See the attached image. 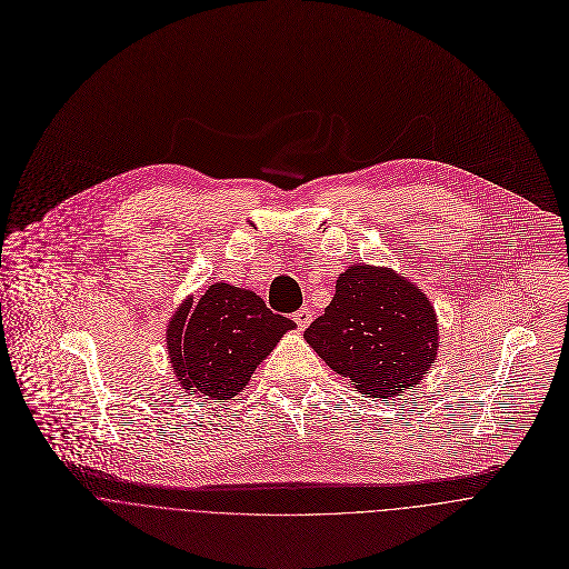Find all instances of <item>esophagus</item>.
Here are the masks:
<instances>
[{
  "mask_svg": "<svg viewBox=\"0 0 569 569\" xmlns=\"http://www.w3.org/2000/svg\"><path fill=\"white\" fill-rule=\"evenodd\" d=\"M292 317H295V321H297V326H299L301 330L312 323V310H310V308H301V310H297Z\"/></svg>",
  "mask_w": 569,
  "mask_h": 569,
  "instance_id": "1",
  "label": "esophagus"
}]
</instances>
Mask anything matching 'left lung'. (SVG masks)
<instances>
[{
	"label": "left lung",
	"instance_id": "left-lung-1",
	"mask_svg": "<svg viewBox=\"0 0 569 569\" xmlns=\"http://www.w3.org/2000/svg\"><path fill=\"white\" fill-rule=\"evenodd\" d=\"M310 348L366 398L389 400L418 387L438 357L431 299L393 268L355 263L303 332Z\"/></svg>",
	"mask_w": 569,
	"mask_h": 569
}]
</instances>
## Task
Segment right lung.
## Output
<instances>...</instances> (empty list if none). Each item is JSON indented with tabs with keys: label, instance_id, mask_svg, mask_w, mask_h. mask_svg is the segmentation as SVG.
Segmentation results:
<instances>
[{
	"label": "right lung",
	"instance_id": "1",
	"mask_svg": "<svg viewBox=\"0 0 569 569\" xmlns=\"http://www.w3.org/2000/svg\"><path fill=\"white\" fill-rule=\"evenodd\" d=\"M295 326L252 290L214 283L173 310L164 332L169 368L184 393L232 400Z\"/></svg>",
	"mask_w": 569,
	"mask_h": 569
}]
</instances>
